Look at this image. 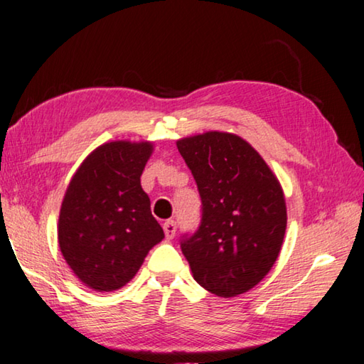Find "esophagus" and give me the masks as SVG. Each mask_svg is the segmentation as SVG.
Segmentation results:
<instances>
[{
	"label": "esophagus",
	"instance_id": "34e87169",
	"mask_svg": "<svg viewBox=\"0 0 364 364\" xmlns=\"http://www.w3.org/2000/svg\"><path fill=\"white\" fill-rule=\"evenodd\" d=\"M164 232H165V237L167 239H173L175 232H176V223L173 220H167L164 223Z\"/></svg>",
	"mask_w": 364,
	"mask_h": 364
}]
</instances>
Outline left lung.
I'll use <instances>...</instances> for the list:
<instances>
[{"label":"left lung","instance_id":"left-lung-1","mask_svg":"<svg viewBox=\"0 0 364 364\" xmlns=\"http://www.w3.org/2000/svg\"><path fill=\"white\" fill-rule=\"evenodd\" d=\"M202 200L200 226L181 241L194 279L218 297L255 287L284 241L287 210L278 178L241 136L207 132L176 141Z\"/></svg>","mask_w":364,"mask_h":364}]
</instances>
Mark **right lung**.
I'll return each instance as SVG.
<instances>
[{"label":"right lung","mask_w":364,"mask_h":364,"mask_svg":"<svg viewBox=\"0 0 364 364\" xmlns=\"http://www.w3.org/2000/svg\"><path fill=\"white\" fill-rule=\"evenodd\" d=\"M151 141H110L86 157L67 186L58 223L64 260L85 286L112 292L130 282L164 230L141 175Z\"/></svg>","instance_id":"obj_1"}]
</instances>
